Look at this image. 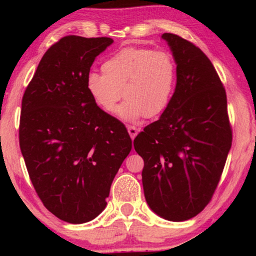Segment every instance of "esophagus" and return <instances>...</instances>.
<instances>
[{"mask_svg": "<svg viewBox=\"0 0 256 256\" xmlns=\"http://www.w3.org/2000/svg\"><path fill=\"white\" fill-rule=\"evenodd\" d=\"M127 129H128L129 136H130L132 140H134L136 138V135H138V132H140V129L136 128L135 126H128Z\"/></svg>", "mask_w": 256, "mask_h": 256, "instance_id": "1", "label": "esophagus"}]
</instances>
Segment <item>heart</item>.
<instances>
[{"label":"heart","instance_id":"obj_1","mask_svg":"<svg viewBox=\"0 0 256 256\" xmlns=\"http://www.w3.org/2000/svg\"><path fill=\"white\" fill-rule=\"evenodd\" d=\"M101 71L102 74L90 72L86 76L90 99L107 114H114L124 96L127 100L120 115L129 121L162 114L177 84L176 60L162 50L124 48L108 58Z\"/></svg>","mask_w":256,"mask_h":256}]
</instances>
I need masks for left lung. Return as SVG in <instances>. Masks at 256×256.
Instances as JSON below:
<instances>
[{
  "label": "left lung",
  "instance_id": "1",
  "mask_svg": "<svg viewBox=\"0 0 256 256\" xmlns=\"http://www.w3.org/2000/svg\"><path fill=\"white\" fill-rule=\"evenodd\" d=\"M177 62L174 96L160 120L134 140L144 160L146 200L170 222L194 218L211 202L232 146L226 90L214 66L190 40L163 34Z\"/></svg>",
  "mask_w": 256,
  "mask_h": 256
}]
</instances>
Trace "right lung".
Returning <instances> with one entry per match:
<instances>
[{"label":"right lung","instance_id":"right-lung-1","mask_svg":"<svg viewBox=\"0 0 256 256\" xmlns=\"http://www.w3.org/2000/svg\"><path fill=\"white\" fill-rule=\"evenodd\" d=\"M108 37H62L40 62L24 90L20 146L43 205L57 218L82 224L106 208L112 182L132 150L124 124L100 110L86 90Z\"/></svg>","mask_w":256,"mask_h":256}]
</instances>
